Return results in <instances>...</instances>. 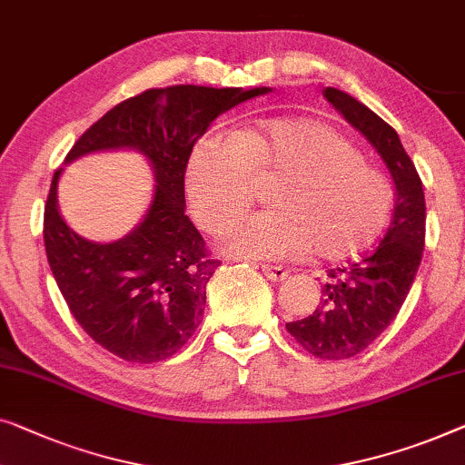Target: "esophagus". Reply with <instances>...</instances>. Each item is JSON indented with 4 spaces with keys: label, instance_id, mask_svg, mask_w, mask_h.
I'll use <instances>...</instances> for the list:
<instances>
[{
    "label": "esophagus",
    "instance_id": "obj_1",
    "mask_svg": "<svg viewBox=\"0 0 465 465\" xmlns=\"http://www.w3.org/2000/svg\"><path fill=\"white\" fill-rule=\"evenodd\" d=\"M262 272H264V277H266L268 281H274V282H281V281H285V279L289 277L287 268L272 266V264H264V266H262Z\"/></svg>",
    "mask_w": 465,
    "mask_h": 465
}]
</instances>
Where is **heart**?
Segmentation results:
<instances>
[{
    "label": "heart",
    "mask_w": 465,
    "mask_h": 465,
    "mask_svg": "<svg viewBox=\"0 0 465 465\" xmlns=\"http://www.w3.org/2000/svg\"><path fill=\"white\" fill-rule=\"evenodd\" d=\"M274 180L272 210L228 228L224 247L253 260L346 262L367 252L386 228L394 191L383 173L335 127L282 117L234 136L207 134L193 146L186 193L205 231L222 232L253 199V183Z\"/></svg>",
    "instance_id": "heart-1"
}]
</instances>
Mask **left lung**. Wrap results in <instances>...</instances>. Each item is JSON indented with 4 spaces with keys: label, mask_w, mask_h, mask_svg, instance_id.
<instances>
[{
    "label": "left lung",
    "mask_w": 465,
    "mask_h": 465,
    "mask_svg": "<svg viewBox=\"0 0 465 465\" xmlns=\"http://www.w3.org/2000/svg\"><path fill=\"white\" fill-rule=\"evenodd\" d=\"M322 96L375 146L396 188L392 222L380 247L367 258L329 271L316 311L285 325L316 359L344 361L378 340L407 300L421 264L426 201L420 173L402 149L399 134L346 92L325 87Z\"/></svg>",
    "instance_id": "1"
}]
</instances>
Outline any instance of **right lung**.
Wrapping results in <instances>:
<instances>
[{"label": "right lung", "instance_id": "1", "mask_svg": "<svg viewBox=\"0 0 465 465\" xmlns=\"http://www.w3.org/2000/svg\"><path fill=\"white\" fill-rule=\"evenodd\" d=\"M271 87H153L87 127L66 163L96 151L136 149L151 161L153 201L124 239L94 243L66 226L52 178L44 243L71 314L96 344L130 362H157L183 348L205 311V289L220 266L184 213V173L193 146L222 113Z\"/></svg>", "mask_w": 465, "mask_h": 465}]
</instances>
